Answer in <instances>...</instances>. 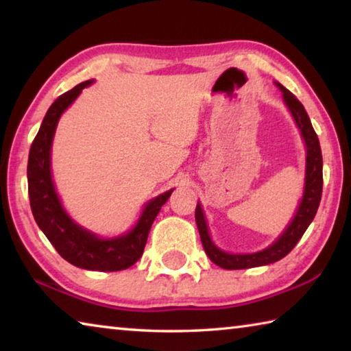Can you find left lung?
Listing matches in <instances>:
<instances>
[{
    "label": "left lung",
    "instance_id": "left-lung-1",
    "mask_svg": "<svg viewBox=\"0 0 351 351\" xmlns=\"http://www.w3.org/2000/svg\"><path fill=\"white\" fill-rule=\"evenodd\" d=\"M276 85L278 86V90L283 93L285 104H287L288 110L291 111V114H293L295 125L299 127L302 138H304L306 145L304 197H302L299 209H297L293 221L288 224L285 232L278 237L269 247L252 254H229L215 246V243L212 241L209 235V229H207L203 207L198 203L197 210H195V219H197L201 243H203L207 257L223 269L257 268V266L274 263V261H278L283 258L285 255H288L297 245V241L302 239V235L305 234V230L308 229V226L311 224L314 217H316L320 198H322V152H320L317 134L314 132L311 121L306 114L304 105L297 100L293 93L288 91L283 85H280V83H276Z\"/></svg>",
    "mask_w": 351,
    "mask_h": 351
}]
</instances>
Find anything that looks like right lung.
Returning <instances> with one entry per match:
<instances>
[{
  "label": "right lung",
  "instance_id": "right-lung-1",
  "mask_svg": "<svg viewBox=\"0 0 351 351\" xmlns=\"http://www.w3.org/2000/svg\"><path fill=\"white\" fill-rule=\"evenodd\" d=\"M94 80L82 82L73 90L62 94L49 106L41 122L37 136L31 145L27 161V190L31 209L38 228L62 257L71 265L90 271H122L134 265L144 252L148 232L154 218L169 199L173 189L145 204L141 217L130 232L100 239L96 234L74 223L63 209L62 201L56 192L51 175V147L52 139L63 111L79 97L83 88Z\"/></svg>",
  "mask_w": 351,
  "mask_h": 351
}]
</instances>
